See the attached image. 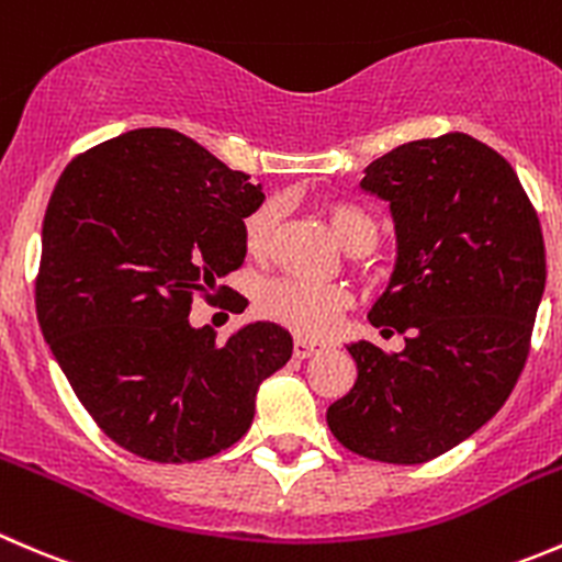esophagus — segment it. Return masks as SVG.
Returning a JSON list of instances; mask_svg holds the SVG:
<instances>
[{
  "label": "esophagus",
  "instance_id": "obj_1",
  "mask_svg": "<svg viewBox=\"0 0 562 562\" xmlns=\"http://www.w3.org/2000/svg\"><path fill=\"white\" fill-rule=\"evenodd\" d=\"M316 352H322V344L308 341V338H297V341H294V358L305 360V358H311V355H316Z\"/></svg>",
  "mask_w": 562,
  "mask_h": 562
}]
</instances>
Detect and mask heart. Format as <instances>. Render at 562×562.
<instances>
[{"label": "heart", "mask_w": 562, "mask_h": 562, "mask_svg": "<svg viewBox=\"0 0 562 562\" xmlns=\"http://www.w3.org/2000/svg\"><path fill=\"white\" fill-rule=\"evenodd\" d=\"M327 224L336 232L338 243L347 251L360 254L371 251L380 240V226L363 210L344 202H330L325 207ZM281 210L276 202L259 204L257 210L243 221V243L254 259H268L276 248V235H279ZM349 305V294L333 283H311L297 279L268 281L259 292V311L268 319L286 325L289 330L300 336L322 338L338 325V316Z\"/></svg>", "instance_id": "obj_1"}]
</instances>
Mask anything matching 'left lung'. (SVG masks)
Here are the masks:
<instances>
[{"label":"left lung","instance_id":"left-lung-1","mask_svg":"<svg viewBox=\"0 0 562 562\" xmlns=\"http://www.w3.org/2000/svg\"><path fill=\"white\" fill-rule=\"evenodd\" d=\"M360 188L391 204L396 226L369 319L407 338L396 355L349 344L358 380L327 426L366 459L424 464L492 420L525 369L547 286L541 224L508 160L468 133L391 149Z\"/></svg>","mask_w":562,"mask_h":562}]
</instances>
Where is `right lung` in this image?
Wrapping results in <instances>:
<instances>
[{
	"label": "right lung",
	"instance_id": "obj_1",
	"mask_svg": "<svg viewBox=\"0 0 562 562\" xmlns=\"http://www.w3.org/2000/svg\"><path fill=\"white\" fill-rule=\"evenodd\" d=\"M262 186L171 127H136L87 149L43 218L37 322L94 424L149 462H199L235 446L257 391L292 358L276 322L226 344L193 327V294L246 259L243 221Z\"/></svg>",
	"mask_w": 562,
	"mask_h": 562
}]
</instances>
